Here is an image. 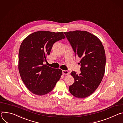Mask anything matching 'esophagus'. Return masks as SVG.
Wrapping results in <instances>:
<instances>
[{"mask_svg": "<svg viewBox=\"0 0 123 123\" xmlns=\"http://www.w3.org/2000/svg\"><path fill=\"white\" fill-rule=\"evenodd\" d=\"M63 75H68L69 74V72L67 70H62Z\"/></svg>", "mask_w": 123, "mask_h": 123, "instance_id": "1", "label": "esophagus"}]
</instances>
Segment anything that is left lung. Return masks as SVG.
<instances>
[{"label":"left lung","mask_w":123,"mask_h":123,"mask_svg":"<svg viewBox=\"0 0 123 123\" xmlns=\"http://www.w3.org/2000/svg\"><path fill=\"white\" fill-rule=\"evenodd\" d=\"M75 56L80 58L81 73H71L74 83L69 90L74 96L84 98L91 95L98 88L104 76L106 57L101 40L87 31L76 30L64 32Z\"/></svg>","instance_id":"8db88e82"}]
</instances>
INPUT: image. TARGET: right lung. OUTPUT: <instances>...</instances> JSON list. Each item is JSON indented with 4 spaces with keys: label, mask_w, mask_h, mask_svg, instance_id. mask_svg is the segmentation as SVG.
Returning <instances> with one entry per match:
<instances>
[{
    "label": "right lung",
    "mask_w": 123,
    "mask_h": 123,
    "mask_svg": "<svg viewBox=\"0 0 123 123\" xmlns=\"http://www.w3.org/2000/svg\"><path fill=\"white\" fill-rule=\"evenodd\" d=\"M65 37L63 32H35L22 42L18 53V70L23 82L32 93L43 95L51 92L62 70L43 64L53 45Z\"/></svg>",
    "instance_id": "obj_1"
}]
</instances>
